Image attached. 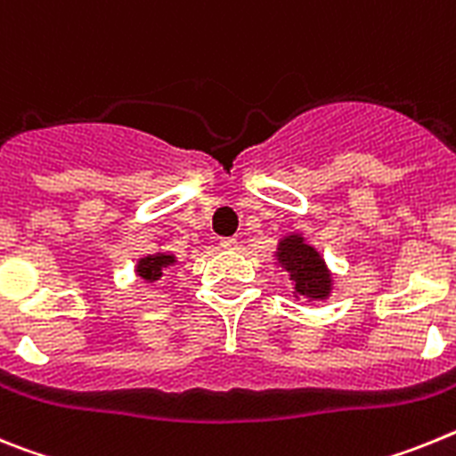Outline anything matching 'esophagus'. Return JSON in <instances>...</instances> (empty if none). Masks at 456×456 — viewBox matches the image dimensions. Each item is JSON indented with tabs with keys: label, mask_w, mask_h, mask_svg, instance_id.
Masks as SVG:
<instances>
[{
	"label": "esophagus",
	"mask_w": 456,
	"mask_h": 456,
	"mask_svg": "<svg viewBox=\"0 0 456 456\" xmlns=\"http://www.w3.org/2000/svg\"><path fill=\"white\" fill-rule=\"evenodd\" d=\"M220 248H224V250H236V248H239V240L232 239V236H229V239H220Z\"/></svg>",
	"instance_id": "obj_1"
}]
</instances>
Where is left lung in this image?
<instances>
[{"instance_id":"8db88e82","label":"left lung","mask_w":456,"mask_h":456,"mask_svg":"<svg viewBox=\"0 0 456 456\" xmlns=\"http://www.w3.org/2000/svg\"><path fill=\"white\" fill-rule=\"evenodd\" d=\"M277 264L289 273V280L294 282L296 298L303 296L307 300H326L332 291V275L328 271L323 256L305 243L300 233L284 236L277 243Z\"/></svg>"}]
</instances>
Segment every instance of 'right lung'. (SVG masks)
I'll list each match as a JSON object with an SVG mask.
<instances>
[{
    "label": "right lung",
    "mask_w": 456,
    "mask_h": 456,
    "mask_svg": "<svg viewBox=\"0 0 456 456\" xmlns=\"http://www.w3.org/2000/svg\"><path fill=\"white\" fill-rule=\"evenodd\" d=\"M176 264V256L169 255V252H156V255H146L137 261L134 273L144 280V282H158L165 273V268L174 266Z\"/></svg>",
    "instance_id": "add662e5"
}]
</instances>
